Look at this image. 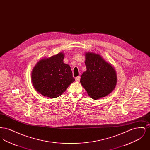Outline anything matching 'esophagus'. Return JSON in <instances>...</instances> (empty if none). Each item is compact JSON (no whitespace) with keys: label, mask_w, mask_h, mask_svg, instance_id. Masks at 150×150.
Returning <instances> with one entry per match:
<instances>
[{"label":"esophagus","mask_w":150,"mask_h":150,"mask_svg":"<svg viewBox=\"0 0 150 150\" xmlns=\"http://www.w3.org/2000/svg\"><path fill=\"white\" fill-rule=\"evenodd\" d=\"M80 80V76H78V77H76V78H75V80H76V81H79Z\"/></svg>","instance_id":"34e87169"}]
</instances>
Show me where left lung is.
Wrapping results in <instances>:
<instances>
[{
    "label": "left lung",
    "instance_id": "1",
    "mask_svg": "<svg viewBox=\"0 0 150 150\" xmlns=\"http://www.w3.org/2000/svg\"><path fill=\"white\" fill-rule=\"evenodd\" d=\"M86 71L81 76L80 83L94 100L111 93L117 83V76L112 66L101 56L92 52L85 54Z\"/></svg>",
    "mask_w": 150,
    "mask_h": 150
}]
</instances>
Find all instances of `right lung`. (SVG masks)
<instances>
[{
  "mask_svg": "<svg viewBox=\"0 0 150 150\" xmlns=\"http://www.w3.org/2000/svg\"><path fill=\"white\" fill-rule=\"evenodd\" d=\"M64 53L61 52L42 59L36 64L31 80L38 92L47 97L56 98L75 81L70 66L64 63Z\"/></svg>",
  "mask_w": 150,
  "mask_h": 150,
  "instance_id": "1",
  "label": "right lung"
}]
</instances>
